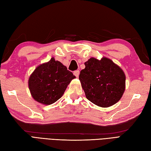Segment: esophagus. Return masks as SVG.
Returning <instances> with one entry per match:
<instances>
[{"mask_svg": "<svg viewBox=\"0 0 151 151\" xmlns=\"http://www.w3.org/2000/svg\"><path fill=\"white\" fill-rule=\"evenodd\" d=\"M74 75H75L76 77H78V76H79V74H80V71L78 70H75V71H74Z\"/></svg>", "mask_w": 151, "mask_h": 151, "instance_id": "34e87169", "label": "esophagus"}]
</instances>
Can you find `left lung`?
I'll list each match as a JSON object with an SVG mask.
<instances>
[{
  "label": "left lung",
  "mask_w": 151,
  "mask_h": 151,
  "mask_svg": "<svg viewBox=\"0 0 151 151\" xmlns=\"http://www.w3.org/2000/svg\"><path fill=\"white\" fill-rule=\"evenodd\" d=\"M84 65L79 80L86 98L102 108L117 103L125 89L126 76L121 67L106 57L91 58Z\"/></svg>",
  "instance_id": "left-lung-1"
}]
</instances>
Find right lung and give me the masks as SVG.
Wrapping results in <instances>:
<instances>
[{
    "label": "right lung",
    "mask_w": 151,
    "mask_h": 151,
    "mask_svg": "<svg viewBox=\"0 0 151 151\" xmlns=\"http://www.w3.org/2000/svg\"><path fill=\"white\" fill-rule=\"evenodd\" d=\"M75 76L72 72L52 58L37 66L28 79V87L35 101L45 105L56 102Z\"/></svg>",
    "instance_id": "obj_1"
}]
</instances>
